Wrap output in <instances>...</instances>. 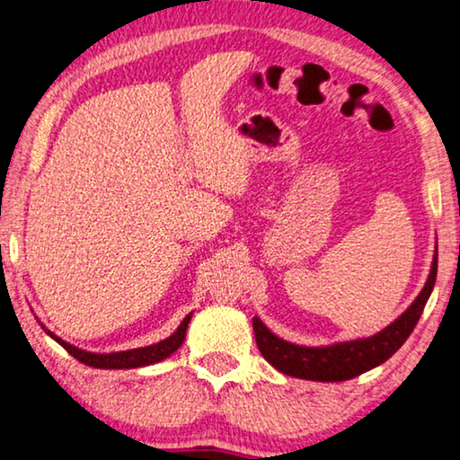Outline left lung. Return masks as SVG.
<instances>
[{
	"label": "left lung",
	"instance_id": "left-lung-1",
	"mask_svg": "<svg viewBox=\"0 0 460 460\" xmlns=\"http://www.w3.org/2000/svg\"><path fill=\"white\" fill-rule=\"evenodd\" d=\"M438 274V246L428 282L419 292L409 309L398 315L390 325L374 336L357 338L325 346H303L276 336L257 315L252 317V332L263 358L286 376L311 379V382H346L365 371L377 367L394 355L407 342L411 332L421 317L425 303L434 290Z\"/></svg>",
	"mask_w": 460,
	"mask_h": 460
}]
</instances>
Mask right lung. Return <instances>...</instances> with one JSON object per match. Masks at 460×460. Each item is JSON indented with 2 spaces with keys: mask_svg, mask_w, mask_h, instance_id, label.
Wrapping results in <instances>:
<instances>
[{
  "mask_svg": "<svg viewBox=\"0 0 460 460\" xmlns=\"http://www.w3.org/2000/svg\"><path fill=\"white\" fill-rule=\"evenodd\" d=\"M190 317H192V313H189V315L182 319V323L178 325L174 334L165 338V341H159L157 344H151V346H141V349H130V350H119V352H89V350L78 349V346H75V344L62 341V338L56 336L49 330H45V332H48V334L58 344H62L64 349L76 358V361L89 365V367L132 369V367H145V365L159 363V361H164V358H168L170 355H174V352L181 349L182 342H184L186 328H189ZM43 328H45V325H43Z\"/></svg>",
  "mask_w": 460,
  "mask_h": 460,
  "instance_id": "right-lung-1",
  "label": "right lung"
}]
</instances>
